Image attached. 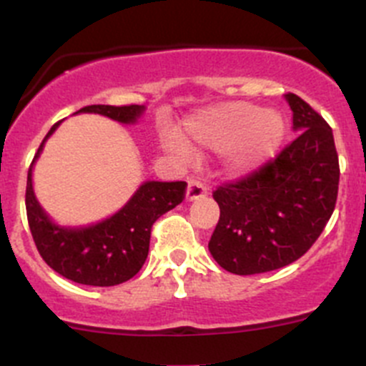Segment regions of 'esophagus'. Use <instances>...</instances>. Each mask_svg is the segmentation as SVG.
Segmentation results:
<instances>
[{
    "label": "esophagus",
    "instance_id": "34e87169",
    "mask_svg": "<svg viewBox=\"0 0 366 366\" xmlns=\"http://www.w3.org/2000/svg\"><path fill=\"white\" fill-rule=\"evenodd\" d=\"M207 194V186L202 180L198 179H191L189 184H187L186 189V200L193 202V200H200Z\"/></svg>",
    "mask_w": 366,
    "mask_h": 366
}]
</instances>
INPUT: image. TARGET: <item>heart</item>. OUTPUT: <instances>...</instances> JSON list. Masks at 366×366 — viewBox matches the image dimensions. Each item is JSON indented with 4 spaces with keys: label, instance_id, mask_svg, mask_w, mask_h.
<instances>
[{
    "label": "heart",
    "instance_id": "heart-1",
    "mask_svg": "<svg viewBox=\"0 0 366 366\" xmlns=\"http://www.w3.org/2000/svg\"><path fill=\"white\" fill-rule=\"evenodd\" d=\"M186 134L202 149L227 152L228 168L237 175H248L274 156L285 134V124L276 109L224 102L191 118ZM169 149L180 156L186 154L179 142H169Z\"/></svg>",
    "mask_w": 366,
    "mask_h": 366
}]
</instances>
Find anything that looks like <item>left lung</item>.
Returning <instances> with one entry per match:
<instances>
[{
  "label": "left lung",
  "mask_w": 366,
  "mask_h": 366,
  "mask_svg": "<svg viewBox=\"0 0 366 366\" xmlns=\"http://www.w3.org/2000/svg\"><path fill=\"white\" fill-rule=\"evenodd\" d=\"M285 101L294 142L244 180L214 191L219 221L209 252L234 274L296 262L322 234L337 204L340 168L333 131L301 97L287 94Z\"/></svg>",
  "instance_id": "1"
}]
</instances>
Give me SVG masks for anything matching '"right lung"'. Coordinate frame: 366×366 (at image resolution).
<instances>
[{
	"label": "right lung",
	"mask_w": 366,
	"mask_h": 366,
	"mask_svg": "<svg viewBox=\"0 0 366 366\" xmlns=\"http://www.w3.org/2000/svg\"><path fill=\"white\" fill-rule=\"evenodd\" d=\"M145 106L94 104L77 113L108 117L124 125L138 124ZM61 122L54 124L36 150L26 182V212L36 249L46 264L64 278L92 287H113L138 274L149 254L150 228L162 214L175 209L186 193V182L145 180L117 212L97 223L69 227L44 210L33 189V166L44 145Z\"/></svg>",
	"instance_id": "add662e5"
}]
</instances>
